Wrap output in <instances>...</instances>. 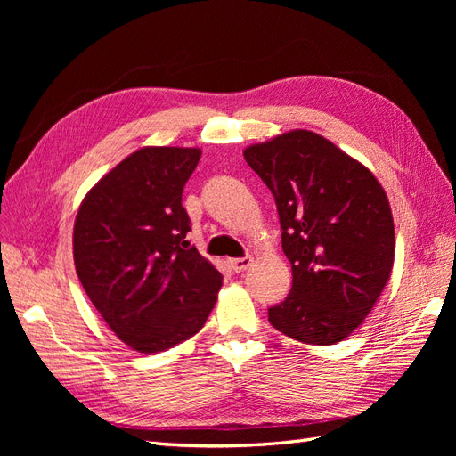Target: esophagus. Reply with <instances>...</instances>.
<instances>
[{"instance_id": "34e87169", "label": "esophagus", "mask_w": 456, "mask_h": 456, "mask_svg": "<svg viewBox=\"0 0 456 456\" xmlns=\"http://www.w3.org/2000/svg\"><path fill=\"white\" fill-rule=\"evenodd\" d=\"M251 265H253V256H241V258H233V260H230V266H232V270L236 272V273L245 272V270L249 268Z\"/></svg>"}]
</instances>
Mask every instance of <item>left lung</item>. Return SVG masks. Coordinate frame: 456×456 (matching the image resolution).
<instances>
[{
  "instance_id": "left-lung-1",
  "label": "left lung",
  "mask_w": 456,
  "mask_h": 456,
  "mask_svg": "<svg viewBox=\"0 0 456 456\" xmlns=\"http://www.w3.org/2000/svg\"><path fill=\"white\" fill-rule=\"evenodd\" d=\"M273 194L293 287L268 322L305 344H335L363 323L388 283L395 240L388 196L365 165L295 129L243 150Z\"/></svg>"
}]
</instances>
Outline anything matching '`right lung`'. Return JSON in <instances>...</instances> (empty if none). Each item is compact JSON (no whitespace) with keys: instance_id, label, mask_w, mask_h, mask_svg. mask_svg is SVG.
I'll list each match as a JSON object with an SVG mask.
<instances>
[{"instance_id":"1","label":"right lung","mask_w":456,"mask_h":456,"mask_svg":"<svg viewBox=\"0 0 456 456\" xmlns=\"http://www.w3.org/2000/svg\"><path fill=\"white\" fill-rule=\"evenodd\" d=\"M200 158V148L136 150L87 191L76 216L77 278L116 337L141 354L194 337L223 285L186 247L183 190Z\"/></svg>"}]
</instances>
